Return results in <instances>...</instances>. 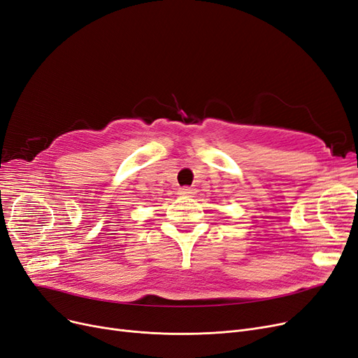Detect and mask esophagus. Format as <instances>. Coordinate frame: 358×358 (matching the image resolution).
I'll list each match as a JSON object with an SVG mask.
<instances>
[{"mask_svg": "<svg viewBox=\"0 0 358 358\" xmlns=\"http://www.w3.org/2000/svg\"><path fill=\"white\" fill-rule=\"evenodd\" d=\"M194 192H193V189H190V187H181L180 190H178V194H181V196H192Z\"/></svg>", "mask_w": 358, "mask_h": 358, "instance_id": "esophagus-1", "label": "esophagus"}]
</instances>
